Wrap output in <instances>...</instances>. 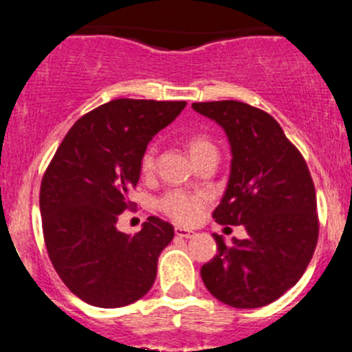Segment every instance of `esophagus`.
Listing matches in <instances>:
<instances>
[{
	"label": "esophagus",
	"mask_w": 352,
	"mask_h": 352,
	"mask_svg": "<svg viewBox=\"0 0 352 352\" xmlns=\"http://www.w3.org/2000/svg\"><path fill=\"white\" fill-rule=\"evenodd\" d=\"M175 235L180 236V239H192L194 232H190V230H186V228H180V226H177V228H175Z\"/></svg>",
	"instance_id": "34e87169"
}]
</instances>
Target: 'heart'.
<instances>
[{
	"label": "heart",
	"instance_id": "heart-1",
	"mask_svg": "<svg viewBox=\"0 0 352 352\" xmlns=\"http://www.w3.org/2000/svg\"><path fill=\"white\" fill-rule=\"evenodd\" d=\"M187 148L194 160L209 150H214V144L202 136H192L187 141ZM155 168V148L150 146L141 158L143 173H151ZM208 204V196L204 192H187V190H168L158 201V208L173 221L189 225L201 214Z\"/></svg>",
	"mask_w": 352,
	"mask_h": 352
}]
</instances>
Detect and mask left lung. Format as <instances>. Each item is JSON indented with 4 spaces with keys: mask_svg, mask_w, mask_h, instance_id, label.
<instances>
[{
    "mask_svg": "<svg viewBox=\"0 0 352 352\" xmlns=\"http://www.w3.org/2000/svg\"><path fill=\"white\" fill-rule=\"evenodd\" d=\"M223 127L232 148L230 179L212 212L243 225L247 239L212 235L218 254L201 267L209 293L235 308L272 303L300 281L318 240L315 186L305 158L274 117L236 100L192 104Z\"/></svg>",
    "mask_w": 352,
    "mask_h": 352,
    "instance_id": "obj_1",
    "label": "left lung"
}]
</instances>
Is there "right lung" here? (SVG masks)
<instances>
[{
	"label": "right lung",
	"instance_id": "1",
	"mask_svg": "<svg viewBox=\"0 0 352 352\" xmlns=\"http://www.w3.org/2000/svg\"><path fill=\"white\" fill-rule=\"evenodd\" d=\"M186 105L133 98L100 105L74 122L45 170L41 214L49 258L88 305L126 307L153 286L173 226L150 216L141 232L126 235L116 225L133 206L148 143Z\"/></svg>",
	"mask_w": 352,
	"mask_h": 352
}]
</instances>
